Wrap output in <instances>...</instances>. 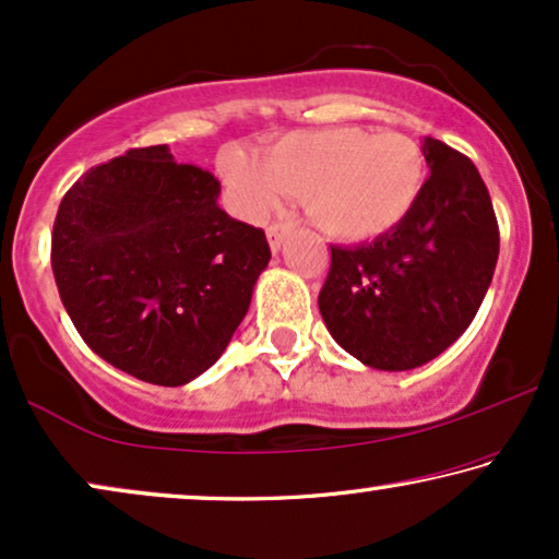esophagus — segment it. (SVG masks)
I'll use <instances>...</instances> for the list:
<instances>
[{"instance_id":"obj_1","label":"esophagus","mask_w":559,"mask_h":559,"mask_svg":"<svg viewBox=\"0 0 559 559\" xmlns=\"http://www.w3.org/2000/svg\"><path fill=\"white\" fill-rule=\"evenodd\" d=\"M289 234V226L287 224H277V226H270L266 228V241H270V249L277 254V251L282 249V243H285Z\"/></svg>"}]
</instances>
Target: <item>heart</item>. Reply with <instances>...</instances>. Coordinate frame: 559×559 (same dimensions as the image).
<instances>
[{
	"mask_svg": "<svg viewBox=\"0 0 559 559\" xmlns=\"http://www.w3.org/2000/svg\"><path fill=\"white\" fill-rule=\"evenodd\" d=\"M234 211L264 221L282 195L300 198L320 231L341 241H369L409 216L427 178L423 150L409 136L361 127L293 132L270 142L262 163L239 147L218 157Z\"/></svg>",
	"mask_w": 559,
	"mask_h": 559,
	"instance_id": "1",
	"label": "heart"
}]
</instances>
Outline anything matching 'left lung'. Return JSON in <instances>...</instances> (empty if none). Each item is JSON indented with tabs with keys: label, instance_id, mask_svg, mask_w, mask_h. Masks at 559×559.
Instances as JSON below:
<instances>
[{
	"label": "left lung",
	"instance_id": "8db88e82",
	"mask_svg": "<svg viewBox=\"0 0 559 559\" xmlns=\"http://www.w3.org/2000/svg\"><path fill=\"white\" fill-rule=\"evenodd\" d=\"M423 195L371 243L331 247L318 308L343 350L379 371L417 369L461 338L499 259L493 205L468 157L425 136Z\"/></svg>",
	"mask_w": 559,
	"mask_h": 559
}]
</instances>
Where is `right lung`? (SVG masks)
<instances>
[{
	"label": "right lung",
	"instance_id": "add662e5",
	"mask_svg": "<svg viewBox=\"0 0 559 559\" xmlns=\"http://www.w3.org/2000/svg\"><path fill=\"white\" fill-rule=\"evenodd\" d=\"M218 193L211 173L155 144L91 167L63 195L52 274L75 331L106 364L182 386L231 343L272 251Z\"/></svg>",
	"mask_w": 559,
	"mask_h": 559
}]
</instances>
